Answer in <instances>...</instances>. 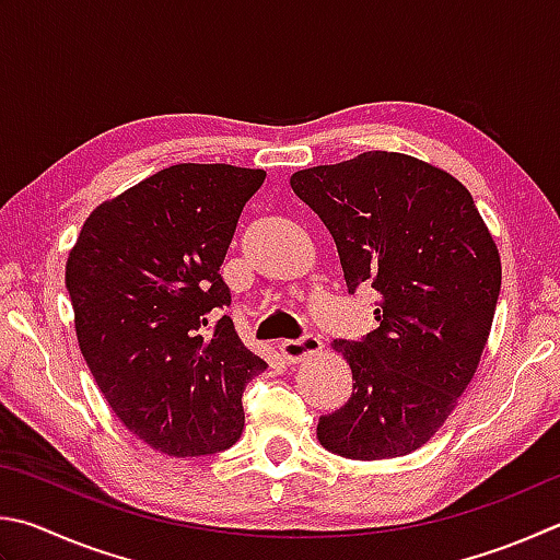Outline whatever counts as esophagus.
<instances>
[{
	"label": "esophagus",
	"mask_w": 560,
	"mask_h": 560,
	"mask_svg": "<svg viewBox=\"0 0 560 560\" xmlns=\"http://www.w3.org/2000/svg\"><path fill=\"white\" fill-rule=\"evenodd\" d=\"M323 350V342L320 338H315V335H303L299 340H281L279 342V352L283 354V360L289 364H296L313 358V354H318Z\"/></svg>",
	"instance_id": "obj_1"
}]
</instances>
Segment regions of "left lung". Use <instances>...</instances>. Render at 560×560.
Instances as JSON below:
<instances>
[{
	"label": "left lung",
	"mask_w": 560,
	"mask_h": 560,
	"mask_svg": "<svg viewBox=\"0 0 560 560\" xmlns=\"http://www.w3.org/2000/svg\"><path fill=\"white\" fill-rule=\"evenodd\" d=\"M291 188L330 230L348 291L380 293V328L332 342L352 394L318 421V441L350 460L409 455L475 377L500 299V249L460 180L396 151L296 171Z\"/></svg>",
	"instance_id": "obj_1"
}]
</instances>
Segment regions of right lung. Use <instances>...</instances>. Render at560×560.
<instances>
[{"mask_svg": "<svg viewBox=\"0 0 560 560\" xmlns=\"http://www.w3.org/2000/svg\"><path fill=\"white\" fill-rule=\"evenodd\" d=\"M267 171L176 164L100 202L68 254L80 352L127 429L154 451H228L245 429L242 392L267 370L240 340L220 277Z\"/></svg>", "mask_w": 560, "mask_h": 560, "instance_id": "add662e5", "label": "right lung"}]
</instances>
